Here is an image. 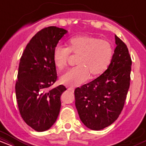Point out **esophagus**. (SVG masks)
Segmentation results:
<instances>
[{
  "instance_id": "esophagus-1",
  "label": "esophagus",
  "mask_w": 146,
  "mask_h": 146,
  "mask_svg": "<svg viewBox=\"0 0 146 146\" xmlns=\"http://www.w3.org/2000/svg\"><path fill=\"white\" fill-rule=\"evenodd\" d=\"M68 90H70V91H71V92H74V88H73V87H72V86H70L69 88H68Z\"/></svg>"
}]
</instances>
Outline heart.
<instances>
[{"label": "heart", "instance_id": "b5f03b06", "mask_svg": "<svg viewBox=\"0 0 146 146\" xmlns=\"http://www.w3.org/2000/svg\"><path fill=\"white\" fill-rule=\"evenodd\" d=\"M70 53L79 55L78 66L70 68L60 77V82L69 86H78L92 76L102 74L109 66L113 58V46L105 40L89 36H78L68 41V48L57 46L53 60L59 70L66 67Z\"/></svg>", "mask_w": 146, "mask_h": 146}]
</instances>
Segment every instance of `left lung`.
I'll return each mask as SVG.
<instances>
[{
  "label": "left lung",
  "instance_id": "8db88e82",
  "mask_svg": "<svg viewBox=\"0 0 146 146\" xmlns=\"http://www.w3.org/2000/svg\"><path fill=\"white\" fill-rule=\"evenodd\" d=\"M115 38L117 46L108 68L74 92L80 119L93 130L106 128L118 118L130 87L131 58L125 43L116 35Z\"/></svg>",
  "mask_w": 146,
  "mask_h": 146
}]
</instances>
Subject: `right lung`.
<instances>
[{
  "label": "right lung",
  "mask_w": 146,
  "mask_h": 146,
  "mask_svg": "<svg viewBox=\"0 0 146 146\" xmlns=\"http://www.w3.org/2000/svg\"><path fill=\"white\" fill-rule=\"evenodd\" d=\"M66 30L51 26L38 31L27 45L21 58L16 95L22 118L38 132L54 124L61 108L63 85L49 89L57 80L53 54Z\"/></svg>",
  "instance_id": "add662e5"
}]
</instances>
